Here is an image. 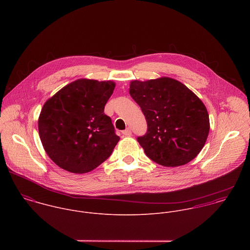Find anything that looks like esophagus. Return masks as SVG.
Segmentation results:
<instances>
[{
  "label": "esophagus",
  "mask_w": 250,
  "mask_h": 250,
  "mask_svg": "<svg viewBox=\"0 0 250 250\" xmlns=\"http://www.w3.org/2000/svg\"><path fill=\"white\" fill-rule=\"evenodd\" d=\"M122 134H123L124 136H126V137H130V136L132 135V131H131L130 128H127L126 130H124V131L122 132Z\"/></svg>",
  "instance_id": "1"
}]
</instances>
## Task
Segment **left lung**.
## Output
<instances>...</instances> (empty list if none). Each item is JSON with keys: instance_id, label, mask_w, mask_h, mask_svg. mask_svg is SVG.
Instances as JSON below:
<instances>
[{"instance_id": "left-lung-1", "label": "left lung", "mask_w": 250, "mask_h": 250, "mask_svg": "<svg viewBox=\"0 0 250 250\" xmlns=\"http://www.w3.org/2000/svg\"><path fill=\"white\" fill-rule=\"evenodd\" d=\"M129 93L143 110L147 133L138 138L146 156L164 167L184 166L207 141L210 120L203 102L168 77L132 81Z\"/></svg>"}]
</instances>
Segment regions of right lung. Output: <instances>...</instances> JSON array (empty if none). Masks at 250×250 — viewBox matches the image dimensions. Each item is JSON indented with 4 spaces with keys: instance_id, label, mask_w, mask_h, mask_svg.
Listing matches in <instances>:
<instances>
[{
    "instance_id": "1",
    "label": "right lung",
    "mask_w": 250,
    "mask_h": 250,
    "mask_svg": "<svg viewBox=\"0 0 250 250\" xmlns=\"http://www.w3.org/2000/svg\"><path fill=\"white\" fill-rule=\"evenodd\" d=\"M114 87L112 81L79 79L45 102L38 118L39 137L61 168L86 173L112 153L119 137L104 108Z\"/></svg>"
}]
</instances>
